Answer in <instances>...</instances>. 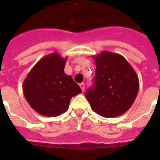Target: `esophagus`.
<instances>
[{
  "instance_id": "obj_1",
  "label": "esophagus",
  "mask_w": 160,
  "mask_h": 160,
  "mask_svg": "<svg viewBox=\"0 0 160 160\" xmlns=\"http://www.w3.org/2000/svg\"><path fill=\"white\" fill-rule=\"evenodd\" d=\"M80 88H81V90L82 91L85 90V83H80Z\"/></svg>"
}]
</instances>
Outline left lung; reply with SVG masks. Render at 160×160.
I'll return each mask as SVG.
<instances>
[{"label":"left lung","mask_w":160,"mask_h":160,"mask_svg":"<svg viewBox=\"0 0 160 160\" xmlns=\"http://www.w3.org/2000/svg\"><path fill=\"white\" fill-rule=\"evenodd\" d=\"M93 59L94 85L87 91L86 98L92 111L101 117H119L135 100L140 87L137 74L127 60L117 53L102 51Z\"/></svg>","instance_id":"left-lung-1"}]
</instances>
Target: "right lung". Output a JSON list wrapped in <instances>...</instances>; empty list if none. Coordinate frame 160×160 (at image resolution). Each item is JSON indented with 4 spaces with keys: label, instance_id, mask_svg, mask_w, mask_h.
<instances>
[{
    "label": "right lung",
    "instance_id": "add662e5",
    "mask_svg": "<svg viewBox=\"0 0 160 160\" xmlns=\"http://www.w3.org/2000/svg\"><path fill=\"white\" fill-rule=\"evenodd\" d=\"M67 57L51 53L36 63L23 82V93L38 114L57 117L66 112L71 98L82 92L73 78L64 73Z\"/></svg>",
    "mask_w": 160,
    "mask_h": 160
}]
</instances>
